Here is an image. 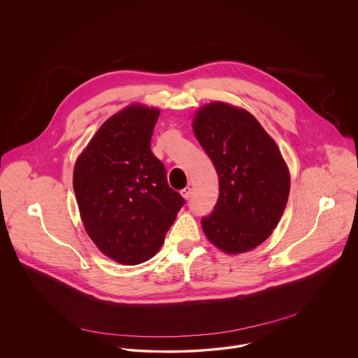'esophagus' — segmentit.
Instances as JSON below:
<instances>
[{
    "instance_id": "1",
    "label": "esophagus",
    "mask_w": 358,
    "mask_h": 358,
    "mask_svg": "<svg viewBox=\"0 0 358 358\" xmlns=\"http://www.w3.org/2000/svg\"><path fill=\"white\" fill-rule=\"evenodd\" d=\"M180 196L185 199V200H189L192 197V189L190 187H185L183 190H180Z\"/></svg>"
}]
</instances>
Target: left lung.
<instances>
[{
	"mask_svg": "<svg viewBox=\"0 0 358 358\" xmlns=\"http://www.w3.org/2000/svg\"><path fill=\"white\" fill-rule=\"evenodd\" d=\"M193 131L219 175V199L201 220L205 237L229 255L252 251L277 227L291 189L288 165L255 117L230 103L210 102Z\"/></svg>",
	"mask_w": 358,
	"mask_h": 358,
	"instance_id": "1",
	"label": "left lung"
}]
</instances>
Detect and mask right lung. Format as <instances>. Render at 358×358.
Returning a JSON list of instances; mask_svg holds the SVG:
<instances>
[{"mask_svg": "<svg viewBox=\"0 0 358 358\" xmlns=\"http://www.w3.org/2000/svg\"><path fill=\"white\" fill-rule=\"evenodd\" d=\"M159 108L132 103L106 120L74 164L84 229L103 255L134 266L152 259L185 200L172 190L150 141Z\"/></svg>", "mask_w": 358, "mask_h": 358, "instance_id": "obj_1", "label": "right lung"}]
</instances>
